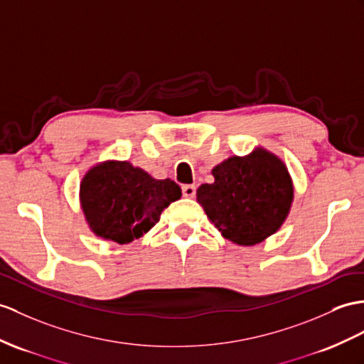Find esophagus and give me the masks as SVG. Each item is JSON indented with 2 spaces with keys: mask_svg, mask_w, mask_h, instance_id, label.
Returning <instances> with one entry per match:
<instances>
[{
  "mask_svg": "<svg viewBox=\"0 0 364 364\" xmlns=\"http://www.w3.org/2000/svg\"><path fill=\"white\" fill-rule=\"evenodd\" d=\"M182 194L185 198H194L196 196V187H194V185H183Z\"/></svg>",
  "mask_w": 364,
  "mask_h": 364,
  "instance_id": "34e87169",
  "label": "esophagus"
}]
</instances>
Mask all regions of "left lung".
Listing matches in <instances>:
<instances>
[{
  "mask_svg": "<svg viewBox=\"0 0 364 364\" xmlns=\"http://www.w3.org/2000/svg\"><path fill=\"white\" fill-rule=\"evenodd\" d=\"M215 182L202 183L198 202L224 237L255 245L286 219L294 187L287 168L267 151L230 157L213 170Z\"/></svg>",
  "mask_w": 364,
  "mask_h": 364,
  "instance_id": "obj_1",
  "label": "left lung"
}]
</instances>
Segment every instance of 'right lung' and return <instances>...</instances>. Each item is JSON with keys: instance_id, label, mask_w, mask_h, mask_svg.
Segmentation results:
<instances>
[{"instance_id": "right-lung-1", "label": "right lung", "mask_w": 364, "mask_h": 364, "mask_svg": "<svg viewBox=\"0 0 364 364\" xmlns=\"http://www.w3.org/2000/svg\"><path fill=\"white\" fill-rule=\"evenodd\" d=\"M181 196L174 181L153 179L128 162L97 165L80 185V199L92 232L117 244L132 242L146 233Z\"/></svg>"}]
</instances>
